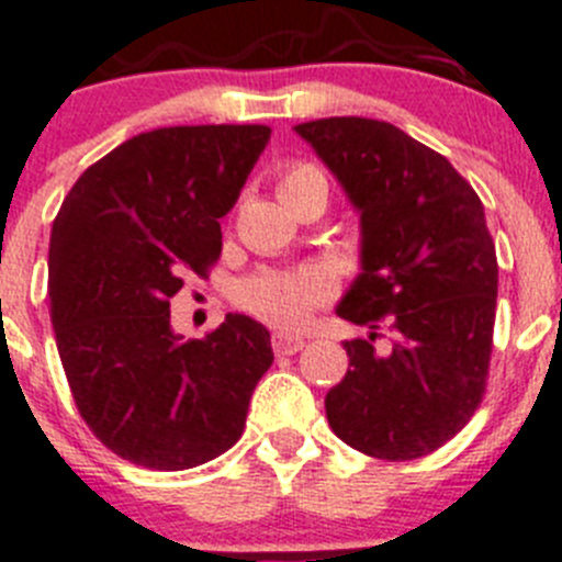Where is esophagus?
I'll return each mask as SVG.
<instances>
[{
	"label": "esophagus",
	"instance_id": "1",
	"mask_svg": "<svg viewBox=\"0 0 562 562\" xmlns=\"http://www.w3.org/2000/svg\"><path fill=\"white\" fill-rule=\"evenodd\" d=\"M271 347H274L277 356H293V352H300L302 347H305V338L288 336V333H274Z\"/></svg>",
	"mask_w": 562,
	"mask_h": 562
}]
</instances>
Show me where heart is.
<instances>
[{
	"instance_id": "heart-1",
	"label": "heart",
	"mask_w": 562,
	"mask_h": 562,
	"mask_svg": "<svg viewBox=\"0 0 562 562\" xmlns=\"http://www.w3.org/2000/svg\"><path fill=\"white\" fill-rule=\"evenodd\" d=\"M322 176L311 165H293L282 173L280 195L288 193L300 181ZM327 277L316 269L302 271H266L244 280L235 288V300L244 311L266 318L271 325L296 327L302 325L316 302L327 296Z\"/></svg>"
}]
</instances>
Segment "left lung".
I'll list each match as a JSON object with an SVG mask.
<instances>
[{"instance_id": "8db88e82", "label": "left lung", "mask_w": 562, "mask_h": 562, "mask_svg": "<svg viewBox=\"0 0 562 562\" xmlns=\"http://www.w3.org/2000/svg\"><path fill=\"white\" fill-rule=\"evenodd\" d=\"M361 218V274L336 313L369 327L344 341L350 369L327 392L338 439L375 459H417L464 428L493 350L498 262L476 190L392 123L293 125ZM386 317L393 338L374 344Z\"/></svg>"}]
</instances>
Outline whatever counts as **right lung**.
<instances>
[{
	"label": "right lung",
	"instance_id": "right-lung-1",
	"mask_svg": "<svg viewBox=\"0 0 562 562\" xmlns=\"http://www.w3.org/2000/svg\"><path fill=\"white\" fill-rule=\"evenodd\" d=\"M269 125H176L131 136L86 170L49 235V313L69 389L105 448L150 470L229 451L274 361L269 330L229 313L190 338L170 325L187 271L221 255Z\"/></svg>",
	"mask_w": 562,
	"mask_h": 562
}]
</instances>
